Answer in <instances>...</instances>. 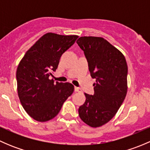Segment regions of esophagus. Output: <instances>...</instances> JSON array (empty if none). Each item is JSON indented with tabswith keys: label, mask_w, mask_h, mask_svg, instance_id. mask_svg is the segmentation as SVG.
Wrapping results in <instances>:
<instances>
[{
	"label": "esophagus",
	"mask_w": 150,
	"mask_h": 150,
	"mask_svg": "<svg viewBox=\"0 0 150 150\" xmlns=\"http://www.w3.org/2000/svg\"><path fill=\"white\" fill-rule=\"evenodd\" d=\"M75 92H82V89H81V88L75 86Z\"/></svg>",
	"instance_id": "obj_1"
}]
</instances>
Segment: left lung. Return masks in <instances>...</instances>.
Returning <instances> with one entry per match:
<instances>
[{
  "mask_svg": "<svg viewBox=\"0 0 150 150\" xmlns=\"http://www.w3.org/2000/svg\"><path fill=\"white\" fill-rule=\"evenodd\" d=\"M88 64L94 93H85V103L78 109L81 120L96 128L110 121L117 113L127 93L128 66L119 50L100 37H81L76 42Z\"/></svg>",
  "mask_w": 150,
  "mask_h": 150,
  "instance_id": "8db88e82",
  "label": "left lung"
}]
</instances>
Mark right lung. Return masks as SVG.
<instances>
[{"mask_svg":"<svg viewBox=\"0 0 150 150\" xmlns=\"http://www.w3.org/2000/svg\"><path fill=\"white\" fill-rule=\"evenodd\" d=\"M78 35L48 33L42 36L25 54L16 69L19 100L34 120L46 122L57 115L74 91L73 85L50 80L60 57L75 43Z\"/></svg>","mask_w":150,"mask_h":150,"instance_id":"obj_1","label":"right lung"}]
</instances>
